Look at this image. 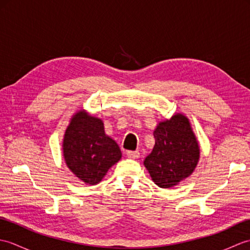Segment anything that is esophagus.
Here are the masks:
<instances>
[{"label":"esophagus","mask_w":250,"mask_h":250,"mask_svg":"<svg viewBox=\"0 0 250 250\" xmlns=\"http://www.w3.org/2000/svg\"><path fill=\"white\" fill-rule=\"evenodd\" d=\"M126 156H128V158L130 159H137L140 157V152L139 151H126Z\"/></svg>","instance_id":"esophagus-1"}]
</instances>
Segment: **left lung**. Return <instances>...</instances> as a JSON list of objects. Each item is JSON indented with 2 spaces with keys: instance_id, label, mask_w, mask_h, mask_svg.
<instances>
[{
  "instance_id": "1",
  "label": "left lung",
  "mask_w": 250,
  "mask_h": 250,
  "mask_svg": "<svg viewBox=\"0 0 250 250\" xmlns=\"http://www.w3.org/2000/svg\"><path fill=\"white\" fill-rule=\"evenodd\" d=\"M155 146L144 164L156 185L171 188L193 172L200 157V148L187 117L174 115L158 125Z\"/></svg>"
}]
</instances>
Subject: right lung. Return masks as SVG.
Returning a JSON list of instances; mask_svg holds the SVG:
<instances>
[{"mask_svg":"<svg viewBox=\"0 0 250 250\" xmlns=\"http://www.w3.org/2000/svg\"><path fill=\"white\" fill-rule=\"evenodd\" d=\"M63 155L76 177L95 185L120 160L121 151L117 143L105 134L102 120L78 111L65 131Z\"/></svg>","mask_w":250,"mask_h":250,"instance_id":"obj_1","label":"right lung"}]
</instances>
